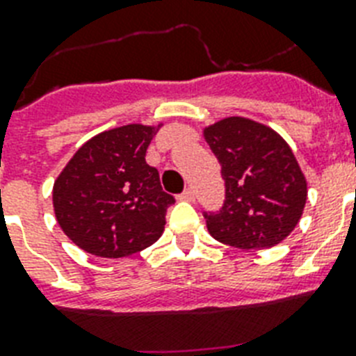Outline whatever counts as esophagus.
<instances>
[{"instance_id":"obj_1","label":"esophagus","mask_w":356,"mask_h":356,"mask_svg":"<svg viewBox=\"0 0 356 356\" xmlns=\"http://www.w3.org/2000/svg\"><path fill=\"white\" fill-rule=\"evenodd\" d=\"M179 200L181 201H190V203H192V201L195 200V194H194V190L192 188H186L183 192V194H179Z\"/></svg>"}]
</instances>
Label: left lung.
<instances>
[{"label": "left lung", "mask_w": 356, "mask_h": 356, "mask_svg": "<svg viewBox=\"0 0 356 356\" xmlns=\"http://www.w3.org/2000/svg\"><path fill=\"white\" fill-rule=\"evenodd\" d=\"M222 166L225 201L205 212L218 242L240 249H268L292 233L307 203V179L290 145L253 120L231 116L203 131Z\"/></svg>", "instance_id": "left-lung-1"}]
</instances>
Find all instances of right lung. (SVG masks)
<instances>
[{
    "instance_id": "1",
    "label": "right lung",
    "mask_w": 356,
    "mask_h": 356,
    "mask_svg": "<svg viewBox=\"0 0 356 356\" xmlns=\"http://www.w3.org/2000/svg\"><path fill=\"white\" fill-rule=\"evenodd\" d=\"M155 133L156 127L131 123L96 134L53 184L58 225L86 253L122 259L161 238L175 200L145 162Z\"/></svg>"
}]
</instances>
